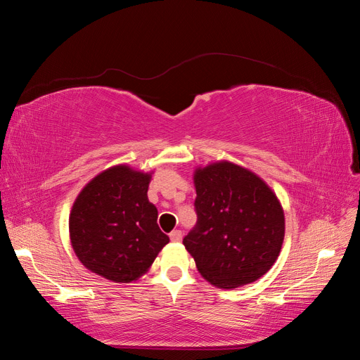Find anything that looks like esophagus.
I'll list each match as a JSON object with an SVG mask.
<instances>
[{
  "instance_id": "1",
  "label": "esophagus",
  "mask_w": 360,
  "mask_h": 360,
  "mask_svg": "<svg viewBox=\"0 0 360 360\" xmlns=\"http://www.w3.org/2000/svg\"><path fill=\"white\" fill-rule=\"evenodd\" d=\"M169 238L172 242H180L183 238V233L180 230H174L171 234H169Z\"/></svg>"
}]
</instances>
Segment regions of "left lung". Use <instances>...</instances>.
Returning a JSON list of instances; mask_svg holds the SVG:
<instances>
[{"instance_id":"obj_1","label":"left lung","mask_w":360,"mask_h":360,"mask_svg":"<svg viewBox=\"0 0 360 360\" xmlns=\"http://www.w3.org/2000/svg\"><path fill=\"white\" fill-rule=\"evenodd\" d=\"M197 225L183 238L200 274L219 288L267 274L284 242V210L257 174L216 162L193 174Z\"/></svg>"}]
</instances>
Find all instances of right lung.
I'll list each match as a JSON object with an SVG mask.
<instances>
[{"label": "right lung", "mask_w": 360, "mask_h": 360, "mask_svg": "<svg viewBox=\"0 0 360 360\" xmlns=\"http://www.w3.org/2000/svg\"><path fill=\"white\" fill-rule=\"evenodd\" d=\"M150 179V174L118 165L81 191L69 231L75 254L86 269L114 282H132L169 242L158 225V209L147 198Z\"/></svg>", "instance_id": "add662e5"}]
</instances>
